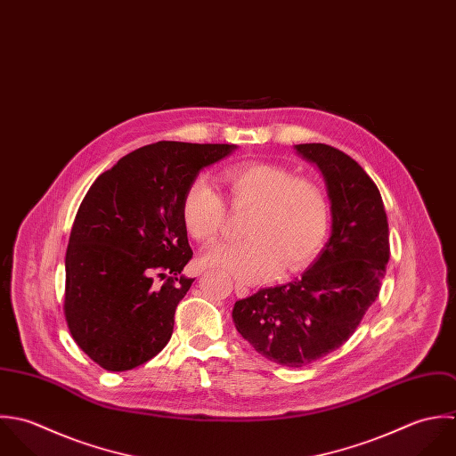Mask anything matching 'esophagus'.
Masks as SVG:
<instances>
[{
	"instance_id": "esophagus-1",
	"label": "esophagus",
	"mask_w": 456,
	"mask_h": 456,
	"mask_svg": "<svg viewBox=\"0 0 456 456\" xmlns=\"http://www.w3.org/2000/svg\"><path fill=\"white\" fill-rule=\"evenodd\" d=\"M235 294H237V297H248L249 296V289L246 287V285H242V283H237L235 285Z\"/></svg>"
}]
</instances>
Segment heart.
Here are the masks:
<instances>
[{
  "instance_id": "b5f03b06",
  "label": "heart",
  "mask_w": 456,
  "mask_h": 456,
  "mask_svg": "<svg viewBox=\"0 0 456 456\" xmlns=\"http://www.w3.org/2000/svg\"><path fill=\"white\" fill-rule=\"evenodd\" d=\"M223 180L233 207H248L239 242H221L200 256V264L223 271L242 283H258L273 274L305 267L322 249L330 208L322 187L289 167L246 162L224 171ZM182 223L198 242H212L224 219V205L207 178H194L180 205Z\"/></svg>"
}]
</instances>
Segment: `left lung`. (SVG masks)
<instances>
[{"mask_svg":"<svg viewBox=\"0 0 456 456\" xmlns=\"http://www.w3.org/2000/svg\"><path fill=\"white\" fill-rule=\"evenodd\" d=\"M323 176L330 235L301 278L237 301V330L269 361L301 368L339 348L379 297L389 262L382 196L346 153L323 143L294 145Z\"/></svg>","mask_w":456,"mask_h":456,"instance_id":"left-lung-1","label":"left lung"}]
</instances>
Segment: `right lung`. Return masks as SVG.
<instances>
[{"instance_id": "obj_1", "label": "right lung", "mask_w": 456, "mask_h": 456, "mask_svg": "<svg viewBox=\"0 0 456 456\" xmlns=\"http://www.w3.org/2000/svg\"><path fill=\"white\" fill-rule=\"evenodd\" d=\"M237 149L159 142L92 183L69 239L63 309L74 341L104 370H133L169 341L176 304L194 281L182 274L192 256L183 192Z\"/></svg>"}]
</instances>
